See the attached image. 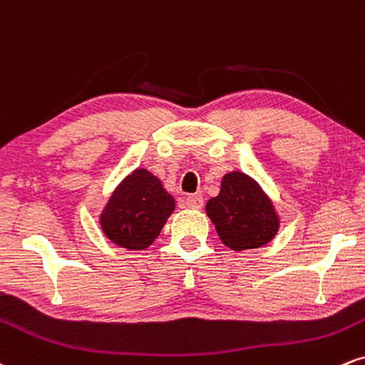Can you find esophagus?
<instances>
[{
	"mask_svg": "<svg viewBox=\"0 0 365 365\" xmlns=\"http://www.w3.org/2000/svg\"><path fill=\"white\" fill-rule=\"evenodd\" d=\"M184 205H186V208H191V210L203 208V196H200V195H187L186 198H184Z\"/></svg>",
	"mask_w": 365,
	"mask_h": 365,
	"instance_id": "obj_1",
	"label": "esophagus"
}]
</instances>
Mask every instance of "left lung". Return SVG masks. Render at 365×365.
<instances>
[{
  "label": "left lung",
  "mask_w": 365,
  "mask_h": 365,
  "mask_svg": "<svg viewBox=\"0 0 365 365\" xmlns=\"http://www.w3.org/2000/svg\"><path fill=\"white\" fill-rule=\"evenodd\" d=\"M205 210L220 241L235 252L258 250L275 239L280 229L273 200L256 179L241 170L222 178L220 192L208 200Z\"/></svg>",
  "instance_id": "8db88e82"
}]
</instances>
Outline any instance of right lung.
Returning <instances> with one entry per match:
<instances>
[{
  "instance_id": "add662e5",
  "label": "right lung",
  "mask_w": 365,
  "mask_h": 365,
  "mask_svg": "<svg viewBox=\"0 0 365 365\" xmlns=\"http://www.w3.org/2000/svg\"><path fill=\"white\" fill-rule=\"evenodd\" d=\"M175 210V200L155 174L138 167L110 192L98 224L115 246L143 251L152 246L167 218Z\"/></svg>"
}]
</instances>
